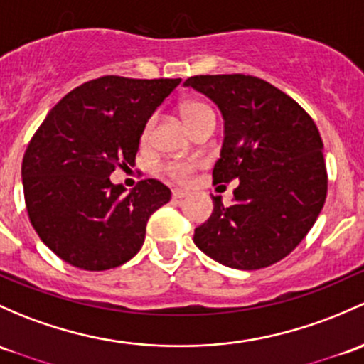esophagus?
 Segmentation results:
<instances>
[{
	"label": "esophagus",
	"mask_w": 364,
	"mask_h": 364,
	"mask_svg": "<svg viewBox=\"0 0 364 364\" xmlns=\"http://www.w3.org/2000/svg\"><path fill=\"white\" fill-rule=\"evenodd\" d=\"M188 192H186V190H183V188H174L172 190V198H174V200H183V198H186L188 197Z\"/></svg>",
	"instance_id": "esophagus-1"
}]
</instances>
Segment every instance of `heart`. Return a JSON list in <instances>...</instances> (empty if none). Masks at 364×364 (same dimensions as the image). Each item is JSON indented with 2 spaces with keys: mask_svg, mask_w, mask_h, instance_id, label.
<instances>
[{
  "mask_svg": "<svg viewBox=\"0 0 364 364\" xmlns=\"http://www.w3.org/2000/svg\"><path fill=\"white\" fill-rule=\"evenodd\" d=\"M209 113H211V109H209L208 106L200 105V102H186V105L181 106V117H183V120L186 122V125H188V127L193 124L195 120H198V118L204 117V114H209ZM151 124L153 122L150 120L146 124V127H144V137L150 134ZM195 166H197L195 162H172L169 166V172L174 176V178L185 179L186 176H188L190 172L195 169Z\"/></svg>",
  "mask_w": 364,
  "mask_h": 364,
  "instance_id": "heart-1",
  "label": "heart"
}]
</instances>
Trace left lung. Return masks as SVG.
<instances>
[{
	"instance_id": "8db88e82",
	"label": "left lung",
	"mask_w": 364,
	"mask_h": 364,
	"mask_svg": "<svg viewBox=\"0 0 364 364\" xmlns=\"http://www.w3.org/2000/svg\"><path fill=\"white\" fill-rule=\"evenodd\" d=\"M223 117L214 183L239 179L233 204L213 197V214L193 242L239 270L277 263L316 223L328 192L323 141L312 118L284 92L246 75H200L185 82Z\"/></svg>"
}]
</instances>
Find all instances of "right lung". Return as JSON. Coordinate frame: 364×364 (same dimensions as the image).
<instances>
[{
  "mask_svg": "<svg viewBox=\"0 0 364 364\" xmlns=\"http://www.w3.org/2000/svg\"><path fill=\"white\" fill-rule=\"evenodd\" d=\"M179 82L102 76L47 114L22 160V186L31 225L60 259L97 272L141 250L148 218L171 190L143 179L125 192L109 176L134 162L148 120Z\"/></svg>",
  "mask_w": 364,
  "mask_h": 364,
  "instance_id": "obj_1",
  "label": "right lung"
}]
</instances>
